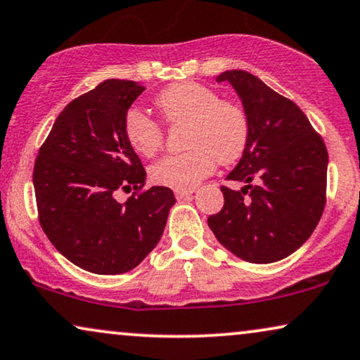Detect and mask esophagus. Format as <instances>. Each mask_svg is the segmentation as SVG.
<instances>
[{"label": "esophagus", "instance_id": "1", "mask_svg": "<svg viewBox=\"0 0 360 360\" xmlns=\"http://www.w3.org/2000/svg\"><path fill=\"white\" fill-rule=\"evenodd\" d=\"M195 188H186V190H175V197L181 200V198H188L191 193H193Z\"/></svg>", "mask_w": 360, "mask_h": 360}]
</instances>
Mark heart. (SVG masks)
Wrapping results in <instances>:
<instances>
[{"mask_svg": "<svg viewBox=\"0 0 360 360\" xmlns=\"http://www.w3.org/2000/svg\"><path fill=\"white\" fill-rule=\"evenodd\" d=\"M155 107L170 125H186L180 155L163 157L150 169L152 180L176 190L191 188L214 169V163L230 165L245 152L250 124L245 110L207 86L175 84L160 92ZM125 137L135 150L152 157L163 146L160 125L142 110L130 109L124 122Z\"/></svg>", "mask_w": 360, "mask_h": 360, "instance_id": "obj_1", "label": "heart"}]
</instances>
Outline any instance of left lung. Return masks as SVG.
<instances>
[{"instance_id":"left-lung-1","label":"left lung","mask_w":360,"mask_h":360,"mask_svg":"<svg viewBox=\"0 0 360 360\" xmlns=\"http://www.w3.org/2000/svg\"><path fill=\"white\" fill-rule=\"evenodd\" d=\"M250 124L248 143L221 186L225 205L208 218L213 235L248 263H274L292 255L323 217L328 150L300 107L246 71L221 72Z\"/></svg>"}]
</instances>
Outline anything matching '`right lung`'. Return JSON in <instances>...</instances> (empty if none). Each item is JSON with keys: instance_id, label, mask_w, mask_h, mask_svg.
<instances>
[{"instance_id": "1", "label": "right lung", "mask_w": 360, "mask_h": 360, "mask_svg": "<svg viewBox=\"0 0 360 360\" xmlns=\"http://www.w3.org/2000/svg\"><path fill=\"white\" fill-rule=\"evenodd\" d=\"M146 87L107 79L64 107L37 153L32 184L46 236L60 255L96 274L134 269L165 230L174 191L152 186L125 203L117 190L146 184L125 137V115Z\"/></svg>"}]
</instances>
